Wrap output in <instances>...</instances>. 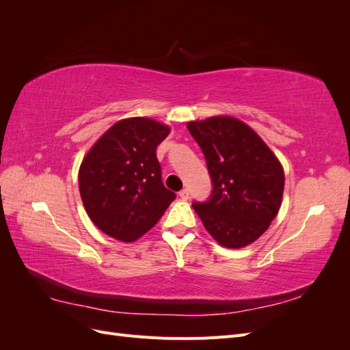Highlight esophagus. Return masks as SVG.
I'll return each mask as SVG.
<instances>
[{
  "label": "esophagus",
  "instance_id": "34e87169",
  "mask_svg": "<svg viewBox=\"0 0 350 350\" xmlns=\"http://www.w3.org/2000/svg\"><path fill=\"white\" fill-rule=\"evenodd\" d=\"M179 197H181L183 200H188V197H189V191L187 188H184V189H181V191H179Z\"/></svg>",
  "mask_w": 350,
  "mask_h": 350
}]
</instances>
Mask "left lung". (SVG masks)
<instances>
[{
    "instance_id": "1",
    "label": "left lung",
    "mask_w": 350,
    "mask_h": 350,
    "mask_svg": "<svg viewBox=\"0 0 350 350\" xmlns=\"http://www.w3.org/2000/svg\"><path fill=\"white\" fill-rule=\"evenodd\" d=\"M203 150L213 189L193 203L208 234L221 247L242 248L258 239L279 213L284 174L269 146L234 116L187 124Z\"/></svg>"
}]
</instances>
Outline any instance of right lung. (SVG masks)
<instances>
[{"mask_svg":"<svg viewBox=\"0 0 350 350\" xmlns=\"http://www.w3.org/2000/svg\"><path fill=\"white\" fill-rule=\"evenodd\" d=\"M169 131L150 118L121 120L84 156L80 196L93 224L107 235L122 242L139 239L175 200L162 183L156 157Z\"/></svg>","mask_w":350,"mask_h":350,"instance_id":"obj_1","label":"right lung"}]
</instances>
